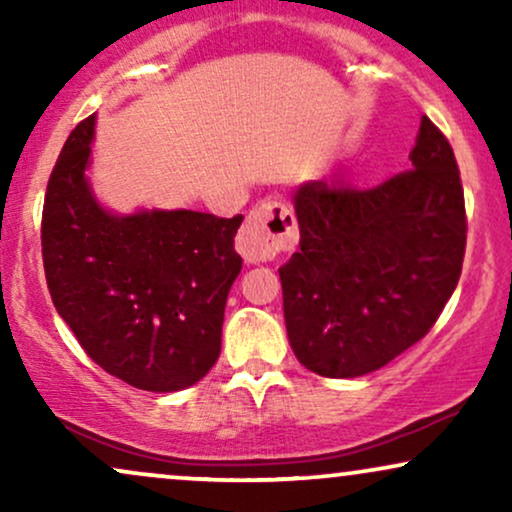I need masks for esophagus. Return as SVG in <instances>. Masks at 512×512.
Segmentation results:
<instances>
[{"instance_id": "esophagus-1", "label": "esophagus", "mask_w": 512, "mask_h": 512, "mask_svg": "<svg viewBox=\"0 0 512 512\" xmlns=\"http://www.w3.org/2000/svg\"><path fill=\"white\" fill-rule=\"evenodd\" d=\"M298 240L296 216L279 199H264L250 211L238 231L236 250L245 262L257 264L274 260L279 252L291 250Z\"/></svg>"}]
</instances>
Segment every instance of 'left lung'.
Segmentation results:
<instances>
[{"label": "left lung", "mask_w": 512, "mask_h": 512, "mask_svg": "<svg viewBox=\"0 0 512 512\" xmlns=\"http://www.w3.org/2000/svg\"><path fill=\"white\" fill-rule=\"evenodd\" d=\"M411 168L370 190L303 182L301 248L279 269L293 354L325 378L387 366L436 325L462 274L464 192L445 134L424 115Z\"/></svg>", "instance_id": "left-lung-1"}]
</instances>
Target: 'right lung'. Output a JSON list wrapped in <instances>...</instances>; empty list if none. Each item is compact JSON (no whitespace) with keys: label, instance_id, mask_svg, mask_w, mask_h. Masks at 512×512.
<instances>
[{"label":"right lung","instance_id":"1","mask_svg":"<svg viewBox=\"0 0 512 512\" xmlns=\"http://www.w3.org/2000/svg\"><path fill=\"white\" fill-rule=\"evenodd\" d=\"M96 115L79 122L48 180L43 264L57 313L105 373L137 390L178 392L221 354L226 298L243 260V216L110 214L88 182Z\"/></svg>","mask_w":512,"mask_h":512}]
</instances>
